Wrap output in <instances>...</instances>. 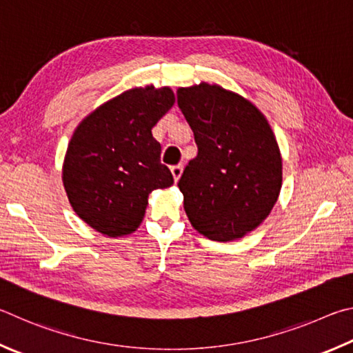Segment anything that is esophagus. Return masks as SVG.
I'll return each mask as SVG.
<instances>
[{
  "instance_id": "34e87169",
  "label": "esophagus",
  "mask_w": 353,
  "mask_h": 353,
  "mask_svg": "<svg viewBox=\"0 0 353 353\" xmlns=\"http://www.w3.org/2000/svg\"><path fill=\"white\" fill-rule=\"evenodd\" d=\"M170 170H172L173 180H175V181L180 180V176H181V173H183V165H181V164H178V165H173Z\"/></svg>"
}]
</instances>
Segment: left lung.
Wrapping results in <instances>:
<instances>
[{
  "mask_svg": "<svg viewBox=\"0 0 353 353\" xmlns=\"http://www.w3.org/2000/svg\"><path fill=\"white\" fill-rule=\"evenodd\" d=\"M199 153L178 181L184 211L203 236L243 237L273 209L282 184V158L268 121L254 105L217 85L176 91Z\"/></svg>",
  "mask_w": 353,
  "mask_h": 353,
  "instance_id": "obj_1",
  "label": "left lung"
}]
</instances>
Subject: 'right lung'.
Wrapping results in <instances>:
<instances>
[{
	"label": "right lung",
	"mask_w": 353,
	"mask_h": 353,
	"mask_svg": "<svg viewBox=\"0 0 353 353\" xmlns=\"http://www.w3.org/2000/svg\"><path fill=\"white\" fill-rule=\"evenodd\" d=\"M170 88H134L83 119L68 145L63 184L80 219L110 237L136 231L147 196L173 184L152 128L172 108Z\"/></svg>",
	"instance_id": "add662e5"
}]
</instances>
